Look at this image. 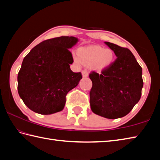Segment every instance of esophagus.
Returning <instances> with one entry per match:
<instances>
[{
  "label": "esophagus",
  "instance_id": "esophagus-1",
  "mask_svg": "<svg viewBox=\"0 0 160 160\" xmlns=\"http://www.w3.org/2000/svg\"><path fill=\"white\" fill-rule=\"evenodd\" d=\"M82 75L83 78H87L88 77V76H89V73H88L87 70H84L82 71Z\"/></svg>",
  "mask_w": 160,
  "mask_h": 160
}]
</instances>
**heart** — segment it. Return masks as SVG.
Instances as JSON below:
<instances>
[{
	"mask_svg": "<svg viewBox=\"0 0 160 160\" xmlns=\"http://www.w3.org/2000/svg\"><path fill=\"white\" fill-rule=\"evenodd\" d=\"M80 59L74 58V61L77 64L82 62L91 67L98 72L108 69L113 64L115 55L113 51L104 49L98 45H91L80 47L78 50Z\"/></svg>",
	"mask_w": 160,
	"mask_h": 160,
	"instance_id": "heart-1",
	"label": "heart"
}]
</instances>
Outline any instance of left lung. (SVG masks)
<instances>
[{"mask_svg":"<svg viewBox=\"0 0 160 160\" xmlns=\"http://www.w3.org/2000/svg\"><path fill=\"white\" fill-rule=\"evenodd\" d=\"M117 59L101 74L93 72L90 106L95 114L108 119L127 115L140 100L143 87L142 69L130 50L104 42Z\"/></svg>","mask_w":160,"mask_h":160,"instance_id":"1","label":"left lung"}]
</instances>
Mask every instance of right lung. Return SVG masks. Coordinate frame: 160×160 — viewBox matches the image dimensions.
Listing matches in <instances>:
<instances>
[{
    "instance_id": "right-lung-1",
    "label": "right lung",
    "mask_w": 160,
    "mask_h": 160,
    "mask_svg": "<svg viewBox=\"0 0 160 160\" xmlns=\"http://www.w3.org/2000/svg\"><path fill=\"white\" fill-rule=\"evenodd\" d=\"M78 42L73 36L47 40L24 58L18 74V91L29 109L42 115L63 110L66 95L82 79L80 72L70 69L73 60L69 49Z\"/></svg>"
}]
</instances>
